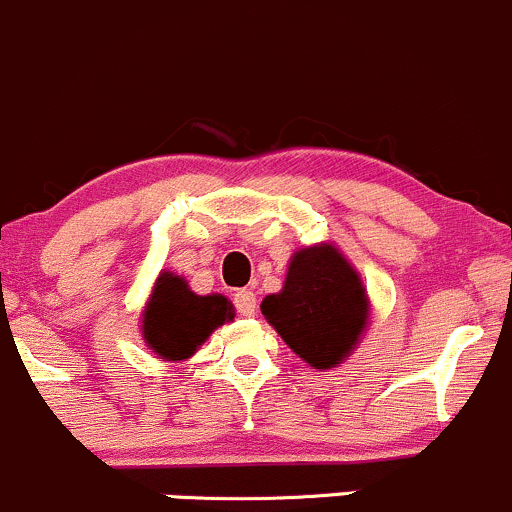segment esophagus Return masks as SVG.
<instances>
[{"mask_svg": "<svg viewBox=\"0 0 512 512\" xmlns=\"http://www.w3.org/2000/svg\"><path fill=\"white\" fill-rule=\"evenodd\" d=\"M234 307H237V312L244 314V317H251V314H256V295L251 290H239L237 295H234Z\"/></svg>", "mask_w": 512, "mask_h": 512, "instance_id": "obj_1", "label": "esophagus"}]
</instances>
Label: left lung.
<instances>
[{
	"label": "left lung",
	"instance_id": "1",
	"mask_svg": "<svg viewBox=\"0 0 512 512\" xmlns=\"http://www.w3.org/2000/svg\"><path fill=\"white\" fill-rule=\"evenodd\" d=\"M370 309L363 278L331 241L297 249L283 290L261 302L268 324L314 370L346 363L363 341Z\"/></svg>",
	"mask_w": 512,
	"mask_h": 512
}]
</instances>
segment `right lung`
Wrapping results in <instances>:
<instances>
[{"mask_svg":"<svg viewBox=\"0 0 512 512\" xmlns=\"http://www.w3.org/2000/svg\"><path fill=\"white\" fill-rule=\"evenodd\" d=\"M232 319L234 307L225 295H195L183 275L162 271L142 309V341L166 363H183Z\"/></svg>","mask_w":512,"mask_h":512,"instance_id":"1","label":"right lung"}]
</instances>
